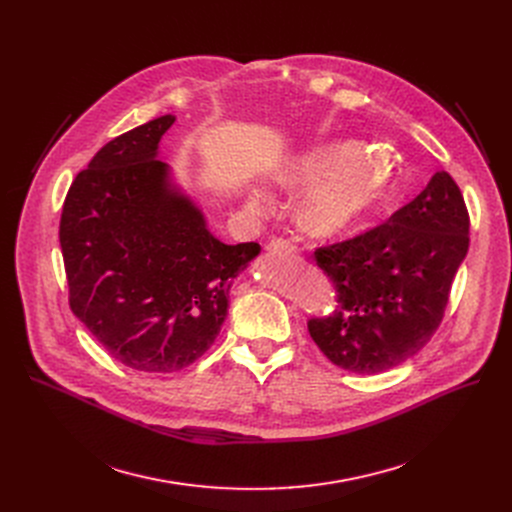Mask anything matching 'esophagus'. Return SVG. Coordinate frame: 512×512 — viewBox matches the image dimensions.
<instances>
[{
	"instance_id": "34e87169",
	"label": "esophagus",
	"mask_w": 512,
	"mask_h": 512,
	"mask_svg": "<svg viewBox=\"0 0 512 512\" xmlns=\"http://www.w3.org/2000/svg\"><path fill=\"white\" fill-rule=\"evenodd\" d=\"M267 251H270V253H297V247L278 238V240H272L270 245H267Z\"/></svg>"
}]
</instances>
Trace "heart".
<instances>
[{
    "mask_svg": "<svg viewBox=\"0 0 512 512\" xmlns=\"http://www.w3.org/2000/svg\"><path fill=\"white\" fill-rule=\"evenodd\" d=\"M270 178L284 188L310 186L294 218L309 236L328 240L355 230L378 209L394 182V161L382 149L359 151L355 141H330L282 159ZM247 203L265 211L270 197L251 188Z\"/></svg>",
    "mask_w": 512,
    "mask_h": 512,
    "instance_id": "b5f03b06",
    "label": "heart"
}]
</instances>
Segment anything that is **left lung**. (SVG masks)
Segmentation results:
<instances>
[{
	"mask_svg": "<svg viewBox=\"0 0 512 512\" xmlns=\"http://www.w3.org/2000/svg\"><path fill=\"white\" fill-rule=\"evenodd\" d=\"M467 251L463 195L450 174L438 172L386 224L315 251L338 301L330 317L309 321L311 338L353 373L405 363L438 330Z\"/></svg>",
	"mask_w": 512,
	"mask_h": 512,
	"instance_id": "left-lung-1",
	"label": "left lung"
}]
</instances>
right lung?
<instances>
[{
    "label": "right lung",
    "mask_w": 512,
    "mask_h": 512,
    "mask_svg": "<svg viewBox=\"0 0 512 512\" xmlns=\"http://www.w3.org/2000/svg\"><path fill=\"white\" fill-rule=\"evenodd\" d=\"M174 122L159 116L101 147L74 178L60 222L72 313L116 361L147 373L178 371L207 351L234 280L261 251L215 238L159 159Z\"/></svg>",
    "instance_id": "1"
}]
</instances>
